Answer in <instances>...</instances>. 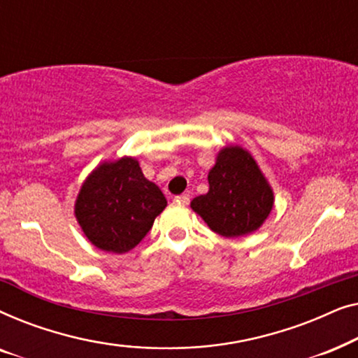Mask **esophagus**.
Listing matches in <instances>:
<instances>
[{"label": "esophagus", "instance_id": "34e87169", "mask_svg": "<svg viewBox=\"0 0 358 358\" xmlns=\"http://www.w3.org/2000/svg\"><path fill=\"white\" fill-rule=\"evenodd\" d=\"M174 202L179 203V205H189L190 202V197L187 194H182V195H178V197H174Z\"/></svg>", "mask_w": 358, "mask_h": 358}]
</instances>
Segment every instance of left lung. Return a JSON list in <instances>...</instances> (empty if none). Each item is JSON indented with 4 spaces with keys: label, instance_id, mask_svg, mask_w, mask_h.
Wrapping results in <instances>:
<instances>
[{
    "label": "left lung",
    "instance_id": "obj_1",
    "mask_svg": "<svg viewBox=\"0 0 358 358\" xmlns=\"http://www.w3.org/2000/svg\"><path fill=\"white\" fill-rule=\"evenodd\" d=\"M273 202V190L254 156L241 145H227L208 171V192L195 197L190 208L212 231L241 238L262 227Z\"/></svg>",
    "mask_w": 358,
    "mask_h": 358
}]
</instances>
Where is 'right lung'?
<instances>
[{
    "label": "right lung",
    "mask_w": 358,
    "mask_h": 358,
    "mask_svg": "<svg viewBox=\"0 0 358 358\" xmlns=\"http://www.w3.org/2000/svg\"><path fill=\"white\" fill-rule=\"evenodd\" d=\"M166 205L164 194L145 178L138 159L122 156L87 174L78 192L75 217L92 246L124 254L146 236Z\"/></svg>",
    "instance_id": "add662e5"
}]
</instances>
